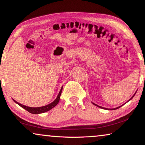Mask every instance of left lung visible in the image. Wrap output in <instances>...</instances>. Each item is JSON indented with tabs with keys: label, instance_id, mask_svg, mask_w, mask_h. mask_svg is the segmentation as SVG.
I'll return each mask as SVG.
<instances>
[{
	"label": "left lung",
	"instance_id": "1",
	"mask_svg": "<svg viewBox=\"0 0 145 145\" xmlns=\"http://www.w3.org/2000/svg\"><path fill=\"white\" fill-rule=\"evenodd\" d=\"M136 92H137V91H136ZM136 92H135V94H134V95H133V96H132V97H131V98H130V99H129V101H130V100H131V99H133V97H134V95H135ZM93 103V104L94 105L97 106H98V107H99V108H103V109H107V110H115V109H118V108H119L120 107H121V106H122V105H121V106H118V107H116V108H109V109H108V108H106L102 107V106H99V105H96V104H95V103Z\"/></svg>",
	"mask_w": 145,
	"mask_h": 145
}]
</instances>
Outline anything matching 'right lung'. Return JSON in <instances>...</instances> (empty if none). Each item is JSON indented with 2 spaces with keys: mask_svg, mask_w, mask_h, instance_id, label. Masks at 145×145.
<instances>
[{
  "mask_svg": "<svg viewBox=\"0 0 145 145\" xmlns=\"http://www.w3.org/2000/svg\"><path fill=\"white\" fill-rule=\"evenodd\" d=\"M62 89H63V87H61V90H60L59 93V94H58L57 98H56L53 102L51 103H50L49 105H46V106H40V107H29V106H25V105H24L19 103L18 102L16 101L14 99H13V100L14 101V102H15L16 103L19 105H20V106H22V108L25 109L26 110H27L28 112H29L30 113H32V114H40V113L46 112L48 110H51V109L53 108L54 106H56V105H57L58 104L59 101L60 96H61V94Z\"/></svg>",
  "mask_w": 145,
  "mask_h": 145,
  "instance_id": "1",
  "label": "right lung"
}]
</instances>
